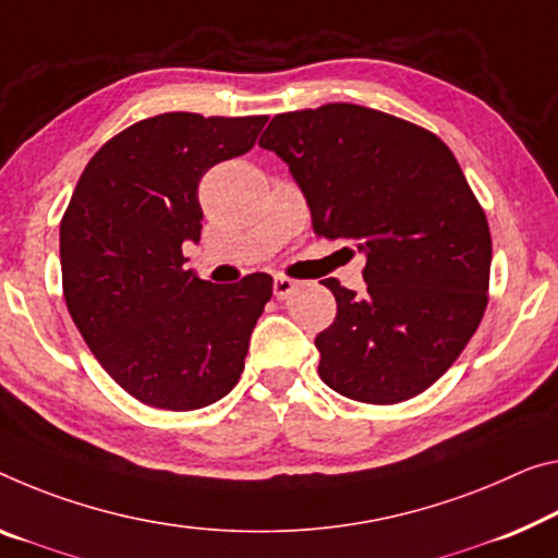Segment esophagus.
Returning a JSON list of instances; mask_svg holds the SVG:
<instances>
[{
  "instance_id": "obj_1",
  "label": "esophagus",
  "mask_w": 558,
  "mask_h": 558,
  "mask_svg": "<svg viewBox=\"0 0 558 558\" xmlns=\"http://www.w3.org/2000/svg\"><path fill=\"white\" fill-rule=\"evenodd\" d=\"M296 289H299V281L284 277V274H279V277L274 279V296L277 299H289Z\"/></svg>"
}]
</instances>
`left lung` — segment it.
Instances as JSON below:
<instances>
[{"label":"left lung","mask_w":558,"mask_h":558,"mask_svg":"<svg viewBox=\"0 0 558 558\" xmlns=\"http://www.w3.org/2000/svg\"><path fill=\"white\" fill-rule=\"evenodd\" d=\"M259 147L289 165L316 234L366 256L359 294L324 279L337 319L314 339L322 381L364 404L432 387L474 337L492 269L486 214L451 149L359 105L277 114Z\"/></svg>","instance_id":"8db88e82"}]
</instances>
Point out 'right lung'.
Masks as SVG:
<instances>
[{
	"label": "right lung",
	"mask_w": 558,
	"mask_h": 558,
	"mask_svg": "<svg viewBox=\"0 0 558 558\" xmlns=\"http://www.w3.org/2000/svg\"><path fill=\"white\" fill-rule=\"evenodd\" d=\"M269 117L142 119L82 171L59 225L66 308L101 368L142 404L209 407L236 387L271 299L269 274L211 284L184 269L199 242V182L246 154Z\"/></svg>",
	"instance_id": "obj_1"
}]
</instances>
